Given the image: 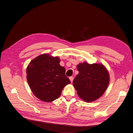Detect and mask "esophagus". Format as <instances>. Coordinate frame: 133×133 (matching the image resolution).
Segmentation results:
<instances>
[{
  "label": "esophagus",
  "instance_id": "1",
  "mask_svg": "<svg viewBox=\"0 0 133 133\" xmlns=\"http://www.w3.org/2000/svg\"><path fill=\"white\" fill-rule=\"evenodd\" d=\"M69 79H70V81H71V82L72 83V81H73V80H74V77H73L72 76H71V77H69Z\"/></svg>",
  "mask_w": 133,
  "mask_h": 133
}]
</instances>
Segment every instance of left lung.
<instances>
[{"mask_svg": "<svg viewBox=\"0 0 133 133\" xmlns=\"http://www.w3.org/2000/svg\"><path fill=\"white\" fill-rule=\"evenodd\" d=\"M79 71L73 81L79 97L86 102L98 99L103 95L110 83V75L102 63L84 62L77 65Z\"/></svg>", "mask_w": 133, "mask_h": 133, "instance_id": "obj_1", "label": "left lung"}]
</instances>
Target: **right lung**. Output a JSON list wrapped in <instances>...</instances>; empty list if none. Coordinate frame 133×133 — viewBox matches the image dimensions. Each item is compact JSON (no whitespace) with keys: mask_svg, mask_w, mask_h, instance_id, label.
I'll return each mask as SVG.
<instances>
[{"mask_svg":"<svg viewBox=\"0 0 133 133\" xmlns=\"http://www.w3.org/2000/svg\"><path fill=\"white\" fill-rule=\"evenodd\" d=\"M58 57L44 53L31 61L26 69L29 85L40 100L50 102L61 96L63 88L70 84L66 70L59 64Z\"/></svg>","mask_w":133,"mask_h":133,"instance_id":"obj_1","label":"right lung"}]
</instances>
